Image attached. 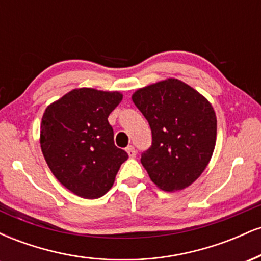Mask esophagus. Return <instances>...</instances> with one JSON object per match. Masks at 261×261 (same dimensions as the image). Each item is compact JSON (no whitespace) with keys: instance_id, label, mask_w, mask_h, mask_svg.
Returning <instances> with one entry per match:
<instances>
[{"instance_id":"esophagus-1","label":"esophagus","mask_w":261,"mask_h":261,"mask_svg":"<svg viewBox=\"0 0 261 261\" xmlns=\"http://www.w3.org/2000/svg\"><path fill=\"white\" fill-rule=\"evenodd\" d=\"M126 152H127L128 157H130V158H135V157H136V151H135V148L133 147V146H127V147H126Z\"/></svg>"}]
</instances>
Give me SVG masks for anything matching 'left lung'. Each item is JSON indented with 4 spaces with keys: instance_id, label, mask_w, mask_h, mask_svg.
Listing matches in <instances>:
<instances>
[{
    "instance_id": "8db88e82",
    "label": "left lung",
    "mask_w": 261,
    "mask_h": 261,
    "mask_svg": "<svg viewBox=\"0 0 261 261\" xmlns=\"http://www.w3.org/2000/svg\"><path fill=\"white\" fill-rule=\"evenodd\" d=\"M131 98L152 130V146L141 157L151 180L164 191L190 187L216 146L217 119L211 103L173 77L139 88Z\"/></svg>"
}]
</instances>
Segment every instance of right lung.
<instances>
[{
	"instance_id": "right-lung-1",
	"label": "right lung",
	"mask_w": 261,
	"mask_h": 261,
	"mask_svg": "<svg viewBox=\"0 0 261 261\" xmlns=\"http://www.w3.org/2000/svg\"><path fill=\"white\" fill-rule=\"evenodd\" d=\"M122 93L76 88L46 107L40 124V147L55 178L74 195H106L128 155L114 145L108 116Z\"/></svg>"
}]
</instances>
